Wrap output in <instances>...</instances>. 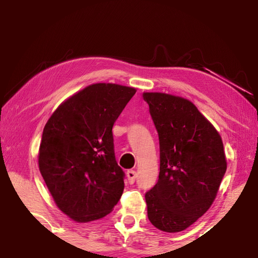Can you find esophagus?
<instances>
[{"mask_svg": "<svg viewBox=\"0 0 258 258\" xmlns=\"http://www.w3.org/2000/svg\"><path fill=\"white\" fill-rule=\"evenodd\" d=\"M126 176H127L128 182L132 184V183H134L135 178H137V172L133 171V169H130V171L126 172Z\"/></svg>", "mask_w": 258, "mask_h": 258, "instance_id": "esophagus-1", "label": "esophagus"}]
</instances>
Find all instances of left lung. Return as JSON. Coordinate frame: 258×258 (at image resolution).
<instances>
[{
    "label": "left lung",
    "mask_w": 258,
    "mask_h": 258,
    "mask_svg": "<svg viewBox=\"0 0 258 258\" xmlns=\"http://www.w3.org/2000/svg\"><path fill=\"white\" fill-rule=\"evenodd\" d=\"M159 137L160 169L146 194L148 218L165 232H180L206 213L226 171L220 133L190 100L143 92Z\"/></svg>",
    "instance_id": "1"
}]
</instances>
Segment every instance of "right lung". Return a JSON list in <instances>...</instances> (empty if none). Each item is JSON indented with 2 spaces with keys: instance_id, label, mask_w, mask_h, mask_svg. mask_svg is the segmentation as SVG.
I'll return each instance as SVG.
<instances>
[{
  "instance_id": "obj_1",
  "label": "right lung",
  "mask_w": 258,
  "mask_h": 258,
  "mask_svg": "<svg viewBox=\"0 0 258 258\" xmlns=\"http://www.w3.org/2000/svg\"><path fill=\"white\" fill-rule=\"evenodd\" d=\"M137 89L95 83L64 100L43 130L38 167L61 212L77 223L108 215L124 190L112 126Z\"/></svg>"
}]
</instances>
